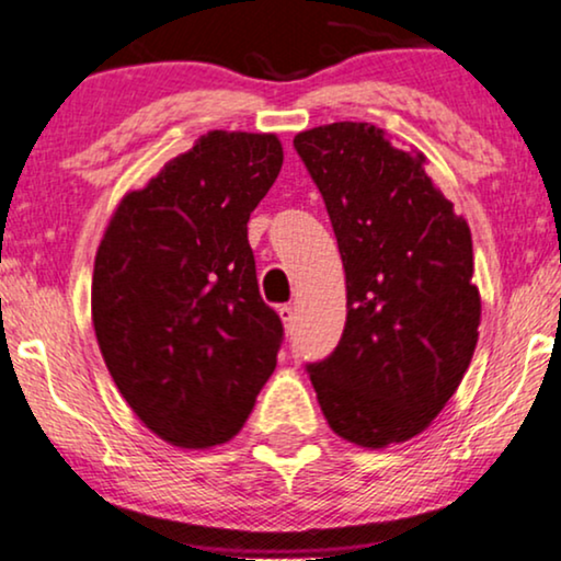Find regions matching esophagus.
Segmentation results:
<instances>
[{
    "label": "esophagus",
    "mask_w": 561,
    "mask_h": 561,
    "mask_svg": "<svg viewBox=\"0 0 561 561\" xmlns=\"http://www.w3.org/2000/svg\"><path fill=\"white\" fill-rule=\"evenodd\" d=\"M279 318H282V323H285L287 331H293V325H295V308H293V305H279Z\"/></svg>",
    "instance_id": "esophagus-1"
}]
</instances>
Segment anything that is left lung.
I'll list each match as a JSON object with an SVG mask.
<instances>
[{"mask_svg": "<svg viewBox=\"0 0 561 561\" xmlns=\"http://www.w3.org/2000/svg\"><path fill=\"white\" fill-rule=\"evenodd\" d=\"M295 151L323 194L346 272L339 346L308 364L320 410L356 446L408 442L472 362L482 312L472 233L425 156L394 148L377 125H320L297 133Z\"/></svg>", "mask_w": 561, "mask_h": 561, "instance_id": "8db88e82", "label": "left lung"}]
</instances>
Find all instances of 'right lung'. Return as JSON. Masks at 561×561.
Masks as SVG:
<instances>
[{"instance_id": "add662e5", "label": "right lung", "mask_w": 561, "mask_h": 561, "mask_svg": "<svg viewBox=\"0 0 561 561\" xmlns=\"http://www.w3.org/2000/svg\"><path fill=\"white\" fill-rule=\"evenodd\" d=\"M282 161L274 133H207L119 199L96 251L104 364L146 428L182 449L230 442L276 367L285 328L259 295L245 226Z\"/></svg>"}]
</instances>
